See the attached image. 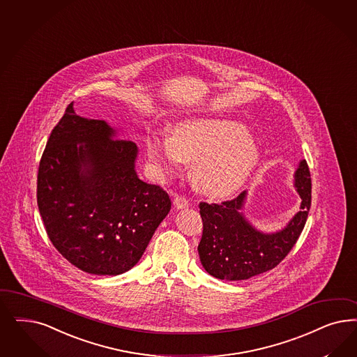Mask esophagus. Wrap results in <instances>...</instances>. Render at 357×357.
<instances>
[{"label": "esophagus", "mask_w": 357, "mask_h": 357, "mask_svg": "<svg viewBox=\"0 0 357 357\" xmlns=\"http://www.w3.org/2000/svg\"><path fill=\"white\" fill-rule=\"evenodd\" d=\"M173 205L176 208H186L189 206V201L185 198V197L176 196L173 198Z\"/></svg>", "instance_id": "1"}]
</instances>
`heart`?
<instances>
[{
    "label": "heart",
    "instance_id": "heart-1",
    "mask_svg": "<svg viewBox=\"0 0 357 357\" xmlns=\"http://www.w3.org/2000/svg\"><path fill=\"white\" fill-rule=\"evenodd\" d=\"M146 151L161 176H172L181 161L192 160L193 184L211 197L236 192L259 161V147L245 127L234 121L206 118L180 122L169 138L150 135Z\"/></svg>",
    "mask_w": 357,
    "mask_h": 357
}]
</instances>
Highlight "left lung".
<instances>
[{
  "label": "left lung",
  "mask_w": 357,
  "mask_h": 357,
  "mask_svg": "<svg viewBox=\"0 0 357 357\" xmlns=\"http://www.w3.org/2000/svg\"><path fill=\"white\" fill-rule=\"evenodd\" d=\"M294 186L302 199L301 210L282 230L261 232L242 213L247 192L222 204H199L204 223L198 244L201 264L219 280H248L273 269L290 252L305 227L311 206L310 171L301 160Z\"/></svg>",
  "instance_id": "obj_1"
}]
</instances>
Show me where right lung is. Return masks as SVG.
Returning <instances> with one entry per match:
<instances>
[{
  "label": "right lung",
  "instance_id": "add662e5",
  "mask_svg": "<svg viewBox=\"0 0 357 357\" xmlns=\"http://www.w3.org/2000/svg\"><path fill=\"white\" fill-rule=\"evenodd\" d=\"M137 156L134 142L76 114L73 104L48 138L38 169L39 213L54 247L86 273L131 269L171 210L165 190L139 178Z\"/></svg>",
  "mask_w": 357,
  "mask_h": 357
}]
</instances>
